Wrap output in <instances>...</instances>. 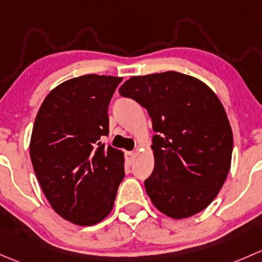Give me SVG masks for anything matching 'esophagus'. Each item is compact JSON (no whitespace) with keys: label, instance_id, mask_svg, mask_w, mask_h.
I'll return each mask as SVG.
<instances>
[{"label":"esophagus","instance_id":"34e87169","mask_svg":"<svg viewBox=\"0 0 262 262\" xmlns=\"http://www.w3.org/2000/svg\"><path fill=\"white\" fill-rule=\"evenodd\" d=\"M134 160H135V152L134 151H127V152H126V161H127L128 165H132Z\"/></svg>","mask_w":262,"mask_h":262}]
</instances>
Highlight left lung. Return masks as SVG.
<instances>
[{"mask_svg":"<svg viewBox=\"0 0 262 262\" xmlns=\"http://www.w3.org/2000/svg\"><path fill=\"white\" fill-rule=\"evenodd\" d=\"M118 93L147 110L155 166L145 180L154 206L175 220L211 204L231 166L233 136L214 92L178 72L132 77Z\"/></svg>","mask_w":262,"mask_h":262,"instance_id":"left-lung-1","label":"left lung"}]
</instances>
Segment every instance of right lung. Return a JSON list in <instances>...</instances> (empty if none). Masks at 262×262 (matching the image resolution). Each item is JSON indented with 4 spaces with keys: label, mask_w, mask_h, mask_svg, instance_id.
Here are the masks:
<instances>
[{
    "label": "right lung",
    "mask_w": 262,
    "mask_h": 262,
    "mask_svg": "<svg viewBox=\"0 0 262 262\" xmlns=\"http://www.w3.org/2000/svg\"><path fill=\"white\" fill-rule=\"evenodd\" d=\"M122 78L88 74L54 88L42 102L30 141L34 171L50 206L79 226L112 211L125 177L123 152L101 142L108 104Z\"/></svg>",
    "instance_id": "right-lung-1"
}]
</instances>
